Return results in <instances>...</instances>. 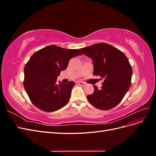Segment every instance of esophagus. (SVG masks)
Returning <instances> with one entry per match:
<instances>
[{"mask_svg": "<svg viewBox=\"0 0 156 156\" xmlns=\"http://www.w3.org/2000/svg\"><path fill=\"white\" fill-rule=\"evenodd\" d=\"M77 84H79V85H81V86H84V85H85V84H86L85 83H84V82H83V81H79V82L77 83Z\"/></svg>", "mask_w": 156, "mask_h": 156, "instance_id": "1", "label": "esophagus"}]
</instances>
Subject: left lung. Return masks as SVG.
I'll list each match as a JSON object with an SVG mask.
<instances>
[{"mask_svg":"<svg viewBox=\"0 0 156 156\" xmlns=\"http://www.w3.org/2000/svg\"><path fill=\"white\" fill-rule=\"evenodd\" d=\"M92 59L94 75L104 81L101 89L94 86V92L87 96L91 104L101 110H109L122 100L131 86L132 68L121 51L105 43L96 44L80 49Z\"/></svg>","mask_w":156,"mask_h":156,"instance_id":"left-lung-1","label":"left lung"}]
</instances>
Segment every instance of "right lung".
<instances>
[{
    "label": "right lung",
    "instance_id": "add662e5",
    "mask_svg": "<svg viewBox=\"0 0 156 156\" xmlns=\"http://www.w3.org/2000/svg\"><path fill=\"white\" fill-rule=\"evenodd\" d=\"M82 55L78 49H68L55 45L47 46L32 55L24 68L23 84L30 101L45 112L57 111L69 100L73 81L56 83L61 71L66 69L69 60Z\"/></svg>",
    "mask_w": 156,
    "mask_h": 156
}]
</instances>
